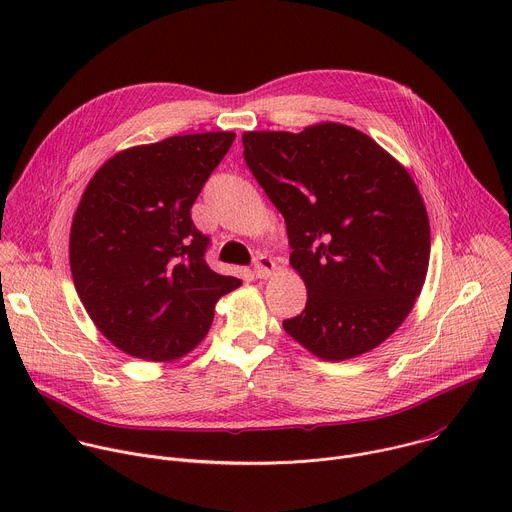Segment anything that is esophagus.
<instances>
[{"label": "esophagus", "mask_w": 512, "mask_h": 512, "mask_svg": "<svg viewBox=\"0 0 512 512\" xmlns=\"http://www.w3.org/2000/svg\"><path fill=\"white\" fill-rule=\"evenodd\" d=\"M273 269H275V263H273L271 257H267L263 253L255 255V259H253V273H255V277L265 279V277H269L273 273Z\"/></svg>", "instance_id": "34e87169"}]
</instances>
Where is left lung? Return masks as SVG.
<instances>
[{"instance_id":"obj_1","label":"left lung","mask_w":512,"mask_h":512,"mask_svg":"<svg viewBox=\"0 0 512 512\" xmlns=\"http://www.w3.org/2000/svg\"><path fill=\"white\" fill-rule=\"evenodd\" d=\"M243 145L308 289L285 332L324 360L373 350L403 324L425 281L429 221L415 182L377 141L340 123L249 131Z\"/></svg>"}]
</instances>
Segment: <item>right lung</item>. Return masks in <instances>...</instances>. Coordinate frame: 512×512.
<instances>
[{
  "label": "right lung",
  "mask_w": 512,
  "mask_h": 512,
  "mask_svg": "<svg viewBox=\"0 0 512 512\" xmlns=\"http://www.w3.org/2000/svg\"><path fill=\"white\" fill-rule=\"evenodd\" d=\"M235 141L231 131L174 135L111 158L70 229V271L97 328L123 352L174 360L210 330L214 304L241 279L208 267L210 239L190 208Z\"/></svg>",
  "instance_id": "obj_1"
}]
</instances>
